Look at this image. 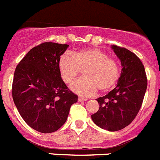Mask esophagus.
Listing matches in <instances>:
<instances>
[{"mask_svg": "<svg viewBox=\"0 0 160 160\" xmlns=\"http://www.w3.org/2000/svg\"><path fill=\"white\" fill-rule=\"evenodd\" d=\"M87 99H85V98H82V97H78V101L79 102H85V101H86Z\"/></svg>", "mask_w": 160, "mask_h": 160, "instance_id": "obj_1", "label": "esophagus"}]
</instances>
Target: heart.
Here are the masks:
<instances>
[{
    "label": "heart",
    "mask_w": 160,
    "mask_h": 160,
    "mask_svg": "<svg viewBox=\"0 0 160 160\" xmlns=\"http://www.w3.org/2000/svg\"><path fill=\"white\" fill-rule=\"evenodd\" d=\"M58 68L66 84H72L84 71L85 78L77 80L72 85L74 92L84 96H91L98 89L105 92L113 88L121 73L118 61L96 47L82 49L72 55H61Z\"/></svg>",
    "instance_id": "b5f03b06"
}]
</instances>
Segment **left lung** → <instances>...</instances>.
I'll return each mask as SVG.
<instances>
[{
  "instance_id": "1",
  "label": "left lung",
  "mask_w": 160,
  "mask_h": 160,
  "mask_svg": "<svg viewBox=\"0 0 160 160\" xmlns=\"http://www.w3.org/2000/svg\"><path fill=\"white\" fill-rule=\"evenodd\" d=\"M111 47L121 60V77L112 91L96 99L99 110L91 117L101 128L117 132L129 125L137 116L146 91L147 77L142 61L134 53L116 45Z\"/></svg>"
}]
</instances>
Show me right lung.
<instances>
[{
	"instance_id": "add662e5",
	"label": "right lung",
	"mask_w": 160,
	"mask_h": 160,
	"mask_svg": "<svg viewBox=\"0 0 160 160\" xmlns=\"http://www.w3.org/2000/svg\"><path fill=\"white\" fill-rule=\"evenodd\" d=\"M68 44L46 42L33 47L18 63L12 82V97L29 127L52 133L67 121L78 96L62 80L58 61Z\"/></svg>"
}]
</instances>
